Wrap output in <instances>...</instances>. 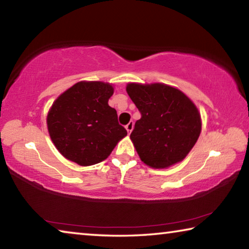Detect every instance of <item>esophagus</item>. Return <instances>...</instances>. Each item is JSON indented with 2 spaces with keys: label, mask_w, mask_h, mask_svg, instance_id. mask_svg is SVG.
Instances as JSON below:
<instances>
[{
  "label": "esophagus",
  "mask_w": 249,
  "mask_h": 249,
  "mask_svg": "<svg viewBox=\"0 0 249 249\" xmlns=\"http://www.w3.org/2000/svg\"><path fill=\"white\" fill-rule=\"evenodd\" d=\"M125 127H126V129H127V132L130 133V132H132V130H133V127H134V122L130 121L129 123L125 126Z\"/></svg>",
  "instance_id": "34e87169"
}]
</instances>
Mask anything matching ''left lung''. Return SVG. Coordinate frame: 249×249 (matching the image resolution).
Instances as JSON below:
<instances>
[{"instance_id":"obj_1","label":"left lung","mask_w":249,"mask_h":249,"mask_svg":"<svg viewBox=\"0 0 249 249\" xmlns=\"http://www.w3.org/2000/svg\"><path fill=\"white\" fill-rule=\"evenodd\" d=\"M126 91L142 115L130 134L142 161L162 169L183 160L201 133V116L192 101L163 83H128Z\"/></svg>"}]
</instances>
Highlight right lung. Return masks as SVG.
Wrapping results in <instances>:
<instances>
[{
	"label": "right lung",
	"instance_id": "obj_1",
	"mask_svg": "<svg viewBox=\"0 0 249 249\" xmlns=\"http://www.w3.org/2000/svg\"><path fill=\"white\" fill-rule=\"evenodd\" d=\"M114 89L109 83L81 81L54 101L47 116L48 132L60 154L80 166L107 159L127 135L108 105Z\"/></svg>",
	"mask_w": 249,
	"mask_h": 249
}]
</instances>
